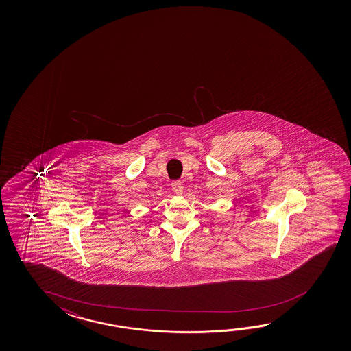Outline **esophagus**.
Listing matches in <instances>:
<instances>
[{
    "instance_id": "obj_1",
    "label": "esophagus",
    "mask_w": 351,
    "mask_h": 351,
    "mask_svg": "<svg viewBox=\"0 0 351 351\" xmlns=\"http://www.w3.org/2000/svg\"><path fill=\"white\" fill-rule=\"evenodd\" d=\"M171 187H173V191L176 195H182V192H184V184H182V181H180V180L173 181V184H171Z\"/></svg>"
}]
</instances>
